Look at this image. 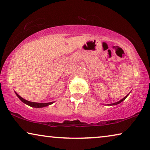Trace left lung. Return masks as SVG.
I'll return each instance as SVG.
<instances>
[{"label": "left lung", "instance_id": "1", "mask_svg": "<svg viewBox=\"0 0 150 150\" xmlns=\"http://www.w3.org/2000/svg\"><path fill=\"white\" fill-rule=\"evenodd\" d=\"M128 96V95H127V96H125V97H124V98H123V99H122V100H120V101H119L118 102H116V103H112V104H111V105H117V104H119V103H121V102H122L123 100H124V99H126V97Z\"/></svg>", "mask_w": 150, "mask_h": 150}]
</instances>
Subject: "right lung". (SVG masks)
Returning <instances> with one entry per match:
<instances>
[{"label":"right lung","instance_id":"obj_1","mask_svg":"<svg viewBox=\"0 0 150 150\" xmlns=\"http://www.w3.org/2000/svg\"><path fill=\"white\" fill-rule=\"evenodd\" d=\"M16 95L17 96V97L18 98L20 99V100L22 101L23 103H25V104H27V105H29V106H31L33 107V108H43V107H46L49 105H51V104L53 103V102H50V103H35V102H31V101H27L26 100V99H23L19 95H18L17 93H16Z\"/></svg>","mask_w":150,"mask_h":150}]
</instances>
